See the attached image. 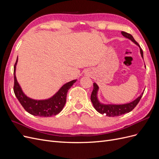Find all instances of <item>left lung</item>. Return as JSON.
<instances>
[{"label":"left lung","instance_id":"8db88e82","mask_svg":"<svg viewBox=\"0 0 159 159\" xmlns=\"http://www.w3.org/2000/svg\"><path fill=\"white\" fill-rule=\"evenodd\" d=\"M122 35L125 36L127 38H129V39L131 40L132 42H133L134 44H136L138 45L140 48V52H141V56L143 58V52L142 49L141 48L140 46L139 45L138 43L135 41V40L134 39V38L133 37L132 35L130 34L129 33H127L125 32H121ZM99 87L98 85L96 84L95 83L93 84V89L92 93H91V101L93 103V105L94 108L97 110V111H98L101 114H106L107 116L108 117H116V116H119V115H121L123 114L127 113L131 111L137 106V105L139 103V101L141 99L142 96L143 95V93L141 94V95L139 96V98H137L135 100H134L133 102L129 103L127 104H123V105H111V104H109V105H104L101 103L97 97V94H98V91Z\"/></svg>","mask_w":159,"mask_h":159}]
</instances>
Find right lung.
Here are the masks:
<instances>
[{"label":"right lung","instance_id":"right-lung-1","mask_svg":"<svg viewBox=\"0 0 159 159\" xmlns=\"http://www.w3.org/2000/svg\"><path fill=\"white\" fill-rule=\"evenodd\" d=\"M18 57L14 66V92L16 98L28 113L39 117H51L58 114L64 108L66 102L67 93L77 80L64 84L52 98L46 100L32 99L22 92L16 80L15 70Z\"/></svg>","mask_w":159,"mask_h":159}]
</instances>
